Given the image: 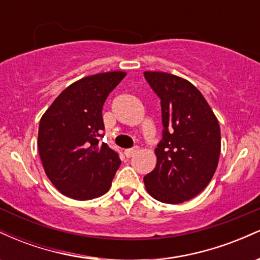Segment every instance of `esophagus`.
Wrapping results in <instances>:
<instances>
[{
    "label": "esophagus",
    "instance_id": "1",
    "mask_svg": "<svg viewBox=\"0 0 260 260\" xmlns=\"http://www.w3.org/2000/svg\"><path fill=\"white\" fill-rule=\"evenodd\" d=\"M137 151H138V148H133V149H126V150H124V155H126L127 157H131V156H133L134 154L137 153Z\"/></svg>",
    "mask_w": 260,
    "mask_h": 260
}]
</instances>
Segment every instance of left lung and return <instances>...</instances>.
<instances>
[{"label": "left lung", "mask_w": 260, "mask_h": 260, "mask_svg": "<svg viewBox=\"0 0 260 260\" xmlns=\"http://www.w3.org/2000/svg\"><path fill=\"white\" fill-rule=\"evenodd\" d=\"M144 77L160 98L164 124L156 166L144 184L156 201L180 204L198 196L215 174L221 150L219 121L187 79L156 71H145Z\"/></svg>", "instance_id": "obj_1"}]
</instances>
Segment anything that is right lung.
Here are the masks:
<instances>
[{
  "mask_svg": "<svg viewBox=\"0 0 260 260\" xmlns=\"http://www.w3.org/2000/svg\"><path fill=\"white\" fill-rule=\"evenodd\" d=\"M126 72L98 73L77 80L56 98L39 124L38 148L45 174L59 193L89 201L105 194L121 160L106 143L103 106Z\"/></svg>",
  "mask_w": 260,
  "mask_h": 260,
  "instance_id": "add662e5",
  "label": "right lung"
}]
</instances>
